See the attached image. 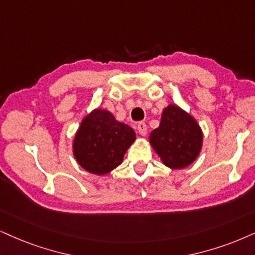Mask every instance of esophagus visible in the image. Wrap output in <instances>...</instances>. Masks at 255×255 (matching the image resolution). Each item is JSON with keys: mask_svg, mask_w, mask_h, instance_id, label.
Listing matches in <instances>:
<instances>
[{"mask_svg": "<svg viewBox=\"0 0 255 255\" xmlns=\"http://www.w3.org/2000/svg\"><path fill=\"white\" fill-rule=\"evenodd\" d=\"M136 129L138 131V134L142 135V136H144V135L147 134L148 127H147V125L144 124V122H137V124H136Z\"/></svg>", "mask_w": 255, "mask_h": 255, "instance_id": "obj_1", "label": "esophagus"}]
</instances>
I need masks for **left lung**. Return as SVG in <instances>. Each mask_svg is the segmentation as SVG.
<instances>
[{
    "label": "left lung",
    "instance_id": "8db88e82",
    "mask_svg": "<svg viewBox=\"0 0 255 255\" xmlns=\"http://www.w3.org/2000/svg\"><path fill=\"white\" fill-rule=\"evenodd\" d=\"M149 140L167 167L180 169L198 157L202 131L191 115L169 105L162 113L160 126L150 133Z\"/></svg>",
    "mask_w": 255,
    "mask_h": 255
}]
</instances>
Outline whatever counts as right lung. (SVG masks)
<instances>
[{"mask_svg":"<svg viewBox=\"0 0 255 255\" xmlns=\"http://www.w3.org/2000/svg\"><path fill=\"white\" fill-rule=\"evenodd\" d=\"M135 133L108 111L92 112L83 119L74 138V155L89 173L104 175L120 165Z\"/></svg>","mask_w":255,"mask_h":255,"instance_id":"1","label":"right lung"}]
</instances>
